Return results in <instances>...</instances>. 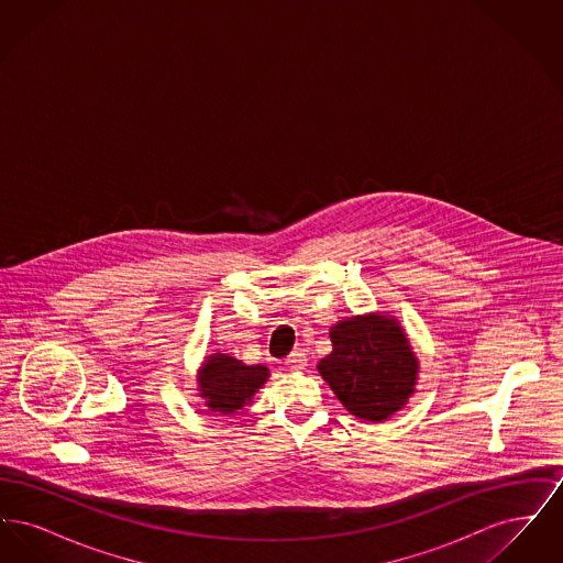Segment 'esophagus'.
<instances>
[{
	"label": "esophagus",
	"mask_w": 563,
	"mask_h": 563,
	"mask_svg": "<svg viewBox=\"0 0 563 563\" xmlns=\"http://www.w3.org/2000/svg\"><path fill=\"white\" fill-rule=\"evenodd\" d=\"M285 365H287L289 369H294V372H301V369H306V365H308V356H306L303 352H294V354L285 361Z\"/></svg>",
	"instance_id": "obj_1"
}]
</instances>
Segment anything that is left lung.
<instances>
[{
    "label": "left lung",
    "instance_id": "obj_1",
    "mask_svg": "<svg viewBox=\"0 0 563 563\" xmlns=\"http://www.w3.org/2000/svg\"><path fill=\"white\" fill-rule=\"evenodd\" d=\"M333 350L319 374L352 416L384 422L413 397L420 361L397 317L356 314L329 329Z\"/></svg>",
    "mask_w": 563,
    "mask_h": 563
}]
</instances>
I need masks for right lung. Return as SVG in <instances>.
<instances>
[{
  "label": "right lung",
  "instance_id": "add662e5",
  "mask_svg": "<svg viewBox=\"0 0 563 563\" xmlns=\"http://www.w3.org/2000/svg\"><path fill=\"white\" fill-rule=\"evenodd\" d=\"M268 377L266 365H244L239 358L217 350L207 354L198 367L196 393L214 413L232 416L253 402Z\"/></svg>",
  "mask_w": 563,
  "mask_h": 563
}]
</instances>
